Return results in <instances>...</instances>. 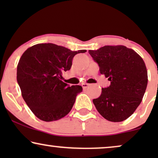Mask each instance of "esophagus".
<instances>
[{"label": "esophagus", "instance_id": "1", "mask_svg": "<svg viewBox=\"0 0 158 158\" xmlns=\"http://www.w3.org/2000/svg\"><path fill=\"white\" fill-rule=\"evenodd\" d=\"M88 86H89V84H88V83H83V84H82V87H83V89H86V88H87Z\"/></svg>", "mask_w": 158, "mask_h": 158}]
</instances>
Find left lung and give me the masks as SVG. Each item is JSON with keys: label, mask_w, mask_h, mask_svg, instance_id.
<instances>
[{"label": "left lung", "mask_w": 158, "mask_h": 158, "mask_svg": "<svg viewBox=\"0 0 158 158\" xmlns=\"http://www.w3.org/2000/svg\"><path fill=\"white\" fill-rule=\"evenodd\" d=\"M88 52L99 65L100 73L111 82L94 99L99 114L110 122L129 118L141 103L148 85L144 60L132 49L123 45L102 47Z\"/></svg>", "instance_id": "obj_1"}]
</instances>
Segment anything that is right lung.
Returning <instances> with one entry per match:
<instances>
[{"label": "right lung", "instance_id": "right-lung-1", "mask_svg": "<svg viewBox=\"0 0 158 158\" xmlns=\"http://www.w3.org/2000/svg\"><path fill=\"white\" fill-rule=\"evenodd\" d=\"M85 52L48 43L34 45L23 53L17 65V82L23 100L36 117L53 122L71 111L83 88L68 85L61 81L62 73L70 70L75 55Z\"/></svg>", "mask_w": 158, "mask_h": 158}]
</instances>
